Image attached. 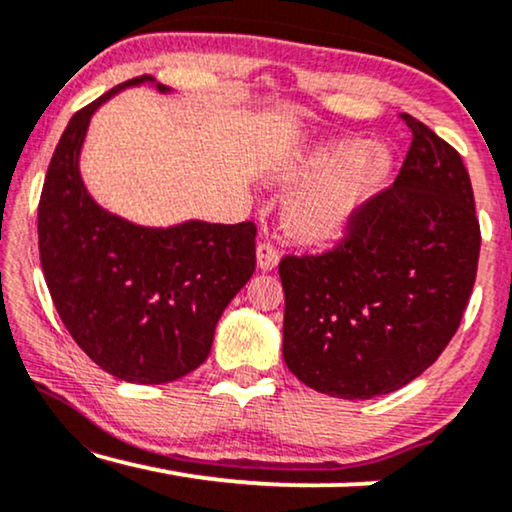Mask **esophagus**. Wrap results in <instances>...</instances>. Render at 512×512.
Masks as SVG:
<instances>
[{"label":"esophagus","mask_w":512,"mask_h":512,"mask_svg":"<svg viewBox=\"0 0 512 512\" xmlns=\"http://www.w3.org/2000/svg\"><path fill=\"white\" fill-rule=\"evenodd\" d=\"M256 261H258V268L265 270V272L275 270L277 263H279V249L272 242L263 240L256 247Z\"/></svg>","instance_id":"34e87169"}]
</instances>
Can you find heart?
Listing matches in <instances>:
<instances>
[{
  "instance_id": "obj_1",
  "label": "heart",
  "mask_w": 512,
  "mask_h": 512,
  "mask_svg": "<svg viewBox=\"0 0 512 512\" xmlns=\"http://www.w3.org/2000/svg\"><path fill=\"white\" fill-rule=\"evenodd\" d=\"M389 172L391 151L380 142L319 146L286 170V179L307 184L286 202V228L300 242L333 240L375 198Z\"/></svg>"
}]
</instances>
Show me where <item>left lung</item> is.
Masks as SVG:
<instances>
[{
    "instance_id": "8db88e82",
    "label": "left lung",
    "mask_w": 512,
    "mask_h": 512,
    "mask_svg": "<svg viewBox=\"0 0 512 512\" xmlns=\"http://www.w3.org/2000/svg\"><path fill=\"white\" fill-rule=\"evenodd\" d=\"M412 144L394 184L338 247L284 256V361L307 387L366 401L405 387L457 333L480 256L464 160L410 114Z\"/></svg>"
}]
</instances>
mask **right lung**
<instances>
[{"mask_svg":"<svg viewBox=\"0 0 512 512\" xmlns=\"http://www.w3.org/2000/svg\"><path fill=\"white\" fill-rule=\"evenodd\" d=\"M142 83L170 93L153 76H137L76 111L62 132L39 200V256L76 345L118 380L165 384L209 356L223 310L256 270V226H137L90 198L79 170L90 118Z\"/></svg>","mask_w":512,"mask_h":512,"instance_id":"add662e5","label":"right lung"}]
</instances>
